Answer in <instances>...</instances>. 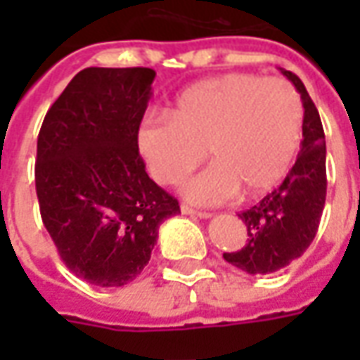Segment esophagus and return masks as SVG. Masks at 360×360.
Here are the masks:
<instances>
[{
	"label": "esophagus",
	"mask_w": 360,
	"mask_h": 360,
	"mask_svg": "<svg viewBox=\"0 0 360 360\" xmlns=\"http://www.w3.org/2000/svg\"><path fill=\"white\" fill-rule=\"evenodd\" d=\"M181 212L183 214H187V216H193V218H200V219H208L212 218V214L210 212H200V210H193V208H188V206H181Z\"/></svg>",
	"instance_id": "1"
}]
</instances>
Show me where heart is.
Returning a JSON list of instances; mask_svg holds the SVG:
<instances>
[{
    "instance_id": "b5f03b06",
    "label": "heart",
    "mask_w": 360,
    "mask_h": 360,
    "mask_svg": "<svg viewBox=\"0 0 360 360\" xmlns=\"http://www.w3.org/2000/svg\"><path fill=\"white\" fill-rule=\"evenodd\" d=\"M304 110L285 79L229 73L196 82L169 110V117H148L136 142L154 179L179 183L212 158L206 169L183 183L181 193L195 204L216 206L268 193L285 177L299 152Z\"/></svg>"
}]
</instances>
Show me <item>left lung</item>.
<instances>
[{
  "label": "left lung",
  "mask_w": 360,
  "mask_h": 360,
  "mask_svg": "<svg viewBox=\"0 0 360 360\" xmlns=\"http://www.w3.org/2000/svg\"><path fill=\"white\" fill-rule=\"evenodd\" d=\"M301 94L304 108L301 152L278 188L239 218L249 231L247 245L224 252L227 262L250 276L274 274L293 262L316 237L326 202V136L314 102L302 81L281 69Z\"/></svg>",
  "instance_id": "1"
}]
</instances>
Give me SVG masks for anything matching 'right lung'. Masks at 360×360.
I'll use <instances>...</instances> for the list:
<instances>
[{
  "instance_id": "right-lung-1",
  "label": "right lung",
  "mask_w": 360,
  "mask_h": 360,
  "mask_svg": "<svg viewBox=\"0 0 360 360\" xmlns=\"http://www.w3.org/2000/svg\"><path fill=\"white\" fill-rule=\"evenodd\" d=\"M156 73L89 67L53 102L38 134L36 195L48 233L77 278L127 285L142 274L179 202L139 154V127Z\"/></svg>"
}]
</instances>
